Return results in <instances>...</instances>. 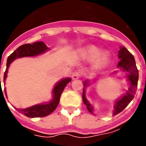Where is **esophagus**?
<instances>
[{
    "instance_id": "obj_1",
    "label": "esophagus",
    "mask_w": 146,
    "mask_h": 146,
    "mask_svg": "<svg viewBox=\"0 0 146 146\" xmlns=\"http://www.w3.org/2000/svg\"><path fill=\"white\" fill-rule=\"evenodd\" d=\"M80 76H81V73H80V72H79V71H75V72L72 74V78H73V80H78Z\"/></svg>"
}]
</instances>
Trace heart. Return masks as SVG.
<instances>
[{"mask_svg": "<svg viewBox=\"0 0 146 146\" xmlns=\"http://www.w3.org/2000/svg\"><path fill=\"white\" fill-rule=\"evenodd\" d=\"M78 53L82 59L88 61L94 60L96 58L95 60V66L98 68L104 67L108 65L111 60V56L108 52L102 53V49L95 45H89L80 48Z\"/></svg>", "mask_w": 146, "mask_h": 146, "instance_id": "1", "label": "heart"}]
</instances>
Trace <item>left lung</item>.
<instances>
[{"label":"left lung","mask_w":146,"mask_h":146,"mask_svg":"<svg viewBox=\"0 0 146 146\" xmlns=\"http://www.w3.org/2000/svg\"><path fill=\"white\" fill-rule=\"evenodd\" d=\"M118 57L120 59V61L117 64V68L126 73V78L129 82V88L124 95H123L121 97L115 101V103L113 104V116L120 113L130 103L132 100L133 99L134 96L136 94V90L137 89L139 80V72L136 67V61L131 53L125 47L120 46V50L118 51ZM117 72V71L113 72V73H116ZM90 82H91L89 80H85L83 82L84 89L82 92V101L86 105L88 111L91 113H93V106L90 104V102L86 97V88L91 84Z\"/></svg>","instance_id":"left-lung-1"}]
</instances>
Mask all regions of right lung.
Returning a JSON list of instances; mask_svg holds the SVG:
<instances>
[{"label": "right lung", "mask_w": 146, "mask_h": 146, "mask_svg": "<svg viewBox=\"0 0 146 146\" xmlns=\"http://www.w3.org/2000/svg\"><path fill=\"white\" fill-rule=\"evenodd\" d=\"M49 48L43 42H37L33 44H26L19 47L8 57L7 60V69L3 76V83H5L6 78L7 76V72L10 64L17 58L24 57H36L47 52ZM71 78H64L55 84L52 90V99L48 102H44L37 104L33 106L29 107L23 109H17L19 113H23L28 117H42L52 113L59 104L60 98L64 88L71 81ZM1 82V77H0ZM5 95L7 96L6 89H4Z\"/></svg>", "instance_id": "add662e5"}]
</instances>
